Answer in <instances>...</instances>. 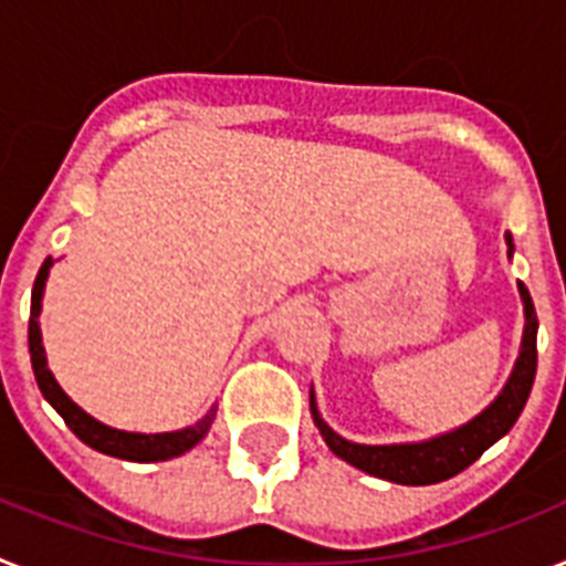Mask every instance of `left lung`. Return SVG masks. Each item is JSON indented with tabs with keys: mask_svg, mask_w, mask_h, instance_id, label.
<instances>
[{
	"mask_svg": "<svg viewBox=\"0 0 566 566\" xmlns=\"http://www.w3.org/2000/svg\"><path fill=\"white\" fill-rule=\"evenodd\" d=\"M506 245L509 256L515 254L512 233H506ZM517 292H521V303H524V335H521L515 367H512L506 385H503L501 394L494 396L492 405H485L478 417L454 428V431H446L440 437H431V440L364 446V442L344 440L340 433H335L326 424V419L317 410L315 390H312V419H315L317 431H321L324 442L329 446V451L344 462H349V465H356L358 471H367L373 478L390 480V483L399 485L442 483V480L454 478V474L469 469L485 448H492L494 442L512 431V424L517 422L526 399H530L532 381H535V367H538V349H535L538 317H535V303L530 297V289L524 283H517Z\"/></svg>",
	"mask_w": 566,
	"mask_h": 566,
	"instance_id": "8db88e82",
	"label": "left lung"
}]
</instances>
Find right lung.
<instances>
[{"mask_svg": "<svg viewBox=\"0 0 566 566\" xmlns=\"http://www.w3.org/2000/svg\"><path fill=\"white\" fill-rule=\"evenodd\" d=\"M51 265L54 260H45L34 280V292H31V321H28V353H31V367H34L36 385H40L42 396L49 401L51 408L57 410L65 424L72 428L74 437L86 442L88 448H95L101 454L118 457V460H133V462H158V460H172L190 451L193 446L205 440V433L210 431L217 408H210L196 424H188L181 431H165V433H138V431H120L112 424L97 422L95 417H88L81 405H74L65 396L63 387L57 385L54 373L49 370V358H45V347H42V333H40V312H42V294H45V280H49Z\"/></svg>", "mask_w": 566, "mask_h": 566, "instance_id": "1", "label": "right lung"}]
</instances>
